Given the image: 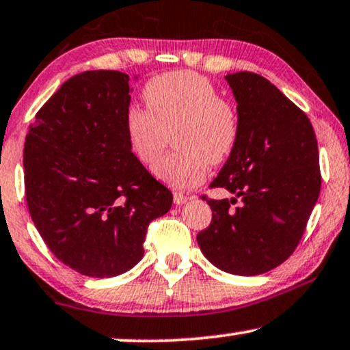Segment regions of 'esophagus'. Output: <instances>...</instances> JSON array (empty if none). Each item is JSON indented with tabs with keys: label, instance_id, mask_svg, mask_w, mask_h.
Instances as JSON below:
<instances>
[{
	"label": "esophagus",
	"instance_id": "34e87169",
	"mask_svg": "<svg viewBox=\"0 0 350 350\" xmlns=\"http://www.w3.org/2000/svg\"><path fill=\"white\" fill-rule=\"evenodd\" d=\"M172 200H174L176 204H184L187 203V197H185L184 193H179V192H174V195H172Z\"/></svg>",
	"mask_w": 350,
	"mask_h": 350
}]
</instances>
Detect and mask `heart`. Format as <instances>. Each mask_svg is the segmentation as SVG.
Returning a JSON list of instances; mask_svg holds the SVG:
<instances>
[{"label":"heart","mask_w":350,"mask_h":350,"mask_svg":"<svg viewBox=\"0 0 350 350\" xmlns=\"http://www.w3.org/2000/svg\"><path fill=\"white\" fill-rule=\"evenodd\" d=\"M147 107L129 104L124 133L129 148L142 165L150 166L165 147L167 133L179 148L158 161L153 174L172 189H192L206 178L211 163H222L235 150L240 115L222 99L203 75L171 72L158 75L142 90Z\"/></svg>","instance_id":"obj_1"}]
</instances>
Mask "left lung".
I'll return each mask as SVG.
<instances>
[{
  "instance_id": "obj_1",
  "label": "left lung",
  "mask_w": 350,
  "mask_h": 350,
  "mask_svg": "<svg viewBox=\"0 0 350 350\" xmlns=\"http://www.w3.org/2000/svg\"><path fill=\"white\" fill-rule=\"evenodd\" d=\"M226 80L237 100L240 137L209 187L234 197L203 195L213 221L197 241L217 269L251 277L285 262L299 245L320 193L319 146L307 115L264 77L237 72Z\"/></svg>"
}]
</instances>
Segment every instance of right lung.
<instances>
[{
	"label": "right lung",
	"instance_id": "add662e5",
	"mask_svg": "<svg viewBox=\"0 0 350 350\" xmlns=\"http://www.w3.org/2000/svg\"><path fill=\"white\" fill-rule=\"evenodd\" d=\"M129 77L75 75L46 102L23 147L25 198L41 239L60 262L105 278L144 256L147 227L170 211L172 193L129 148Z\"/></svg>",
	"mask_w": 350,
	"mask_h": 350
}]
</instances>
